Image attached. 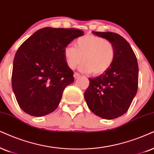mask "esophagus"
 I'll use <instances>...</instances> for the list:
<instances>
[{"instance_id": "obj_1", "label": "esophagus", "mask_w": 154, "mask_h": 154, "mask_svg": "<svg viewBox=\"0 0 154 154\" xmlns=\"http://www.w3.org/2000/svg\"><path fill=\"white\" fill-rule=\"evenodd\" d=\"M79 77H80V75H79V73L77 72L74 73V77H75V79H78Z\"/></svg>"}]
</instances>
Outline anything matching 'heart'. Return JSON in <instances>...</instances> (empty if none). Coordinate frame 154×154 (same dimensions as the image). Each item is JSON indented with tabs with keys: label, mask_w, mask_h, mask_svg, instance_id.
<instances>
[{
	"label": "heart",
	"mask_w": 154,
	"mask_h": 154,
	"mask_svg": "<svg viewBox=\"0 0 154 154\" xmlns=\"http://www.w3.org/2000/svg\"><path fill=\"white\" fill-rule=\"evenodd\" d=\"M75 47L67 45L63 50L66 64L74 69L82 61L79 69L97 75L111 67L115 60V49L107 40L95 35L80 37L75 42Z\"/></svg>",
	"instance_id": "heart-1"
}]
</instances>
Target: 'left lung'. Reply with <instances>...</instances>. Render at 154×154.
<instances>
[{"instance_id":"8db88e82","label":"left lung","mask_w":154,"mask_h":154,"mask_svg":"<svg viewBox=\"0 0 154 154\" xmlns=\"http://www.w3.org/2000/svg\"><path fill=\"white\" fill-rule=\"evenodd\" d=\"M113 44L115 60L102 75L89 78V85L85 99L89 109L97 116L113 119L127 112L137 92L139 67L135 54L129 42L117 33L94 32Z\"/></svg>"}]
</instances>
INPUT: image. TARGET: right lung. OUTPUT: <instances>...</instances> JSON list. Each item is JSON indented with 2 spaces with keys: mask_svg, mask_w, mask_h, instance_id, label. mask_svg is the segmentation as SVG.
Instances as JSON below:
<instances>
[{
  "mask_svg": "<svg viewBox=\"0 0 154 154\" xmlns=\"http://www.w3.org/2000/svg\"><path fill=\"white\" fill-rule=\"evenodd\" d=\"M83 35L77 29L47 27L36 31L18 48L13 60L12 87L25 113L42 116L57 109L64 89L74 82L63 50Z\"/></svg>",
  "mask_w": 154,
  "mask_h": 154,
  "instance_id": "add662e5",
  "label": "right lung"
}]
</instances>
